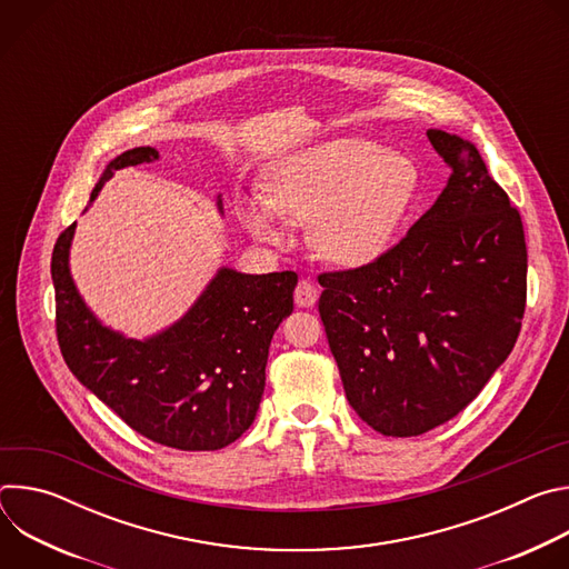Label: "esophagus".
<instances>
[{"label":"esophagus","instance_id":"34e87169","mask_svg":"<svg viewBox=\"0 0 569 569\" xmlns=\"http://www.w3.org/2000/svg\"><path fill=\"white\" fill-rule=\"evenodd\" d=\"M317 297H319V292H317V288H315L310 281L301 279V281L297 283V288H295V303H297L299 308H310V306H315Z\"/></svg>","mask_w":569,"mask_h":569}]
</instances>
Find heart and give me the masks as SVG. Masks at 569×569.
<instances>
[{"label": "heart", "mask_w": 569, "mask_h": 569, "mask_svg": "<svg viewBox=\"0 0 569 569\" xmlns=\"http://www.w3.org/2000/svg\"><path fill=\"white\" fill-rule=\"evenodd\" d=\"M415 161L365 137H338L283 157L263 198H242L238 218L259 240L281 246V218L310 222L308 238L329 263L360 268L396 240L419 191Z\"/></svg>", "instance_id": "heart-1"}]
</instances>
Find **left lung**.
Returning a JSON list of instances; mask_svg holds the SVG:
<instances>
[{
	"label": "left lung",
	"mask_w": 569,
	"mask_h": 569,
	"mask_svg": "<svg viewBox=\"0 0 569 569\" xmlns=\"http://www.w3.org/2000/svg\"><path fill=\"white\" fill-rule=\"evenodd\" d=\"M437 202L373 263L319 274V317L356 415L385 437L452 417L509 358L527 303L522 218L470 141L428 130Z\"/></svg>",
	"instance_id": "1"
}]
</instances>
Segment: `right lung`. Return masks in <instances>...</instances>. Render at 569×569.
<instances>
[{
  "label": "right lung",
  "mask_w": 569,
  "mask_h": 569,
  "mask_svg": "<svg viewBox=\"0 0 569 569\" xmlns=\"http://www.w3.org/2000/svg\"><path fill=\"white\" fill-rule=\"evenodd\" d=\"M157 157L150 146L126 150L110 161L90 200L114 171ZM73 229L76 222L58 236L51 257L56 336L69 371L154 443L178 450L233 443L259 412L270 342L292 312L297 274L220 268L173 327L148 340H130L103 327L80 299L69 274Z\"/></svg>",
  "instance_id": "obj_1"
}]
</instances>
